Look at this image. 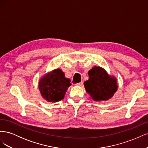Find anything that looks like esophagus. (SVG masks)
Here are the masks:
<instances>
[{
	"label": "esophagus",
	"instance_id": "34e87169",
	"mask_svg": "<svg viewBox=\"0 0 148 148\" xmlns=\"http://www.w3.org/2000/svg\"><path fill=\"white\" fill-rule=\"evenodd\" d=\"M76 86H82L83 85V82H79V83H76L75 84Z\"/></svg>",
	"mask_w": 148,
	"mask_h": 148
}]
</instances>
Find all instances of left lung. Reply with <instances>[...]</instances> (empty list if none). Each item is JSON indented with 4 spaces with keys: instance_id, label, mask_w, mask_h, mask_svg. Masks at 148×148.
Instances as JSON below:
<instances>
[{
    "instance_id": "8db88e82",
    "label": "left lung",
    "mask_w": 148,
    "mask_h": 148,
    "mask_svg": "<svg viewBox=\"0 0 148 148\" xmlns=\"http://www.w3.org/2000/svg\"><path fill=\"white\" fill-rule=\"evenodd\" d=\"M89 79L84 82L86 91L95 101L111 99L117 91V79L99 66H95L88 71Z\"/></svg>"
}]
</instances>
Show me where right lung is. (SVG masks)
Here are the masks:
<instances>
[{
  "label": "right lung",
  "instance_id": "right-lung-1",
  "mask_svg": "<svg viewBox=\"0 0 148 148\" xmlns=\"http://www.w3.org/2000/svg\"><path fill=\"white\" fill-rule=\"evenodd\" d=\"M70 86V79L65 77V73L60 69L53 70L44 75L38 83L39 90L42 97L49 102L63 99Z\"/></svg>",
  "mask_w": 148,
  "mask_h": 148
}]
</instances>
